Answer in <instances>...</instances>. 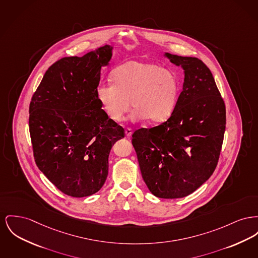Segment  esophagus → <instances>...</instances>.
Segmentation results:
<instances>
[{
    "instance_id": "esophagus-1",
    "label": "esophagus",
    "mask_w": 258,
    "mask_h": 258,
    "mask_svg": "<svg viewBox=\"0 0 258 258\" xmlns=\"http://www.w3.org/2000/svg\"><path fill=\"white\" fill-rule=\"evenodd\" d=\"M124 133H125V136H126V137H131L132 134H133V130H132L131 127H126L125 131H124Z\"/></svg>"
}]
</instances>
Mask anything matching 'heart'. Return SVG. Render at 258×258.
<instances>
[{
	"mask_svg": "<svg viewBox=\"0 0 258 258\" xmlns=\"http://www.w3.org/2000/svg\"><path fill=\"white\" fill-rule=\"evenodd\" d=\"M179 90V79L172 70L150 62L130 61L114 71L113 84L97 87L96 96L112 121H122L133 104L136 117L160 122L173 113Z\"/></svg>",
	"mask_w": 258,
	"mask_h": 258,
	"instance_id": "obj_1",
	"label": "heart"
}]
</instances>
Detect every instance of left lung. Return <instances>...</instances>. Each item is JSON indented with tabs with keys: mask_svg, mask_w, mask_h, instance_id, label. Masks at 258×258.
Returning a JSON list of instances; mask_svg holds the SVG:
<instances>
[{
	"mask_svg": "<svg viewBox=\"0 0 258 258\" xmlns=\"http://www.w3.org/2000/svg\"><path fill=\"white\" fill-rule=\"evenodd\" d=\"M184 69L183 90L171 116L133 134L143 180L154 196L177 199L207 181L221 151L226 108L209 67L197 57L166 53Z\"/></svg>",
	"mask_w": 258,
	"mask_h": 258,
	"instance_id": "left-lung-1",
	"label": "left lung"
}]
</instances>
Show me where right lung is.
Masks as SVG:
<instances>
[{
	"instance_id": "right-lung-1",
	"label": "right lung",
	"mask_w": 258,
	"mask_h": 258,
	"mask_svg": "<svg viewBox=\"0 0 258 258\" xmlns=\"http://www.w3.org/2000/svg\"><path fill=\"white\" fill-rule=\"evenodd\" d=\"M112 56L102 46L82 57L54 62L34 92L29 132L37 167L62 193L91 196L108 175V157L124 130L108 118L96 96L101 67Z\"/></svg>"
}]
</instances>
